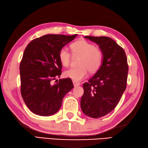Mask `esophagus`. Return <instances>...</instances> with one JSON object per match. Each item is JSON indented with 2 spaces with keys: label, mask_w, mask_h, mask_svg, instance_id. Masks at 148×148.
I'll list each match as a JSON object with an SVG mask.
<instances>
[{
  "label": "esophagus",
  "mask_w": 148,
  "mask_h": 148,
  "mask_svg": "<svg viewBox=\"0 0 148 148\" xmlns=\"http://www.w3.org/2000/svg\"><path fill=\"white\" fill-rule=\"evenodd\" d=\"M73 85L75 87H77V86H78V85H80V82H77V81H75L73 80Z\"/></svg>",
  "instance_id": "34e87169"
}]
</instances>
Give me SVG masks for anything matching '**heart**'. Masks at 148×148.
Segmentation results:
<instances>
[{
    "label": "heart",
    "instance_id": "1",
    "mask_svg": "<svg viewBox=\"0 0 148 148\" xmlns=\"http://www.w3.org/2000/svg\"><path fill=\"white\" fill-rule=\"evenodd\" d=\"M71 51L73 54L80 56L78 60L79 66L65 71V77L75 81H80L87 76L88 71L94 73L99 70L103 63V51L84 39L73 42L71 45ZM58 58L64 67H68L70 65L71 54L66 47H62L59 51Z\"/></svg>",
    "mask_w": 148,
    "mask_h": 148
}]
</instances>
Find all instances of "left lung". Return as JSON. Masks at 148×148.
Masks as SVG:
<instances>
[{"label":"left lung","instance_id":"obj_1","mask_svg":"<svg viewBox=\"0 0 148 148\" xmlns=\"http://www.w3.org/2000/svg\"><path fill=\"white\" fill-rule=\"evenodd\" d=\"M97 44L103 51L100 68L88 82L83 84L84 92L80 101L83 113L97 119L114 109L126 89L129 66L125 52L112 38L85 36Z\"/></svg>","mask_w":148,"mask_h":148}]
</instances>
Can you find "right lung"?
I'll return each instance as SVG.
<instances>
[{"label": "right lung", "instance_id": "add662e5", "mask_svg": "<svg viewBox=\"0 0 148 148\" xmlns=\"http://www.w3.org/2000/svg\"><path fill=\"white\" fill-rule=\"evenodd\" d=\"M77 36L45 35L34 39L25 48L19 66L21 94L32 113L48 116L60 109L63 97L73 88L70 78L52 80L61 75L60 49Z\"/></svg>", "mask_w": 148, "mask_h": 148}]
</instances>
